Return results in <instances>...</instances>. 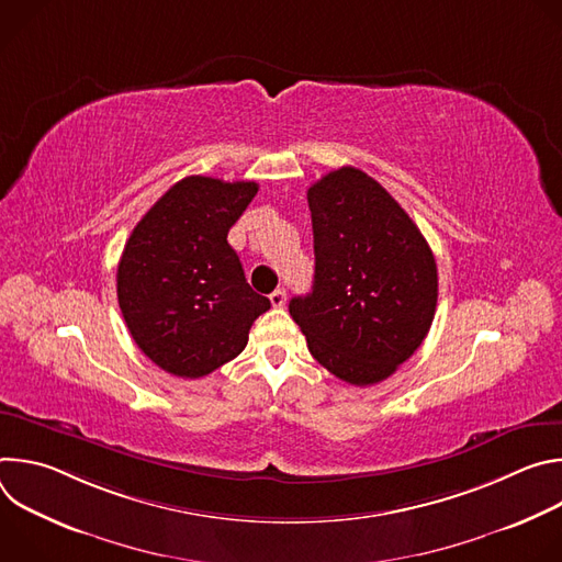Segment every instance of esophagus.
Returning <instances> with one entry per match:
<instances>
[{"label": "esophagus", "instance_id": "obj_1", "mask_svg": "<svg viewBox=\"0 0 562 562\" xmlns=\"http://www.w3.org/2000/svg\"><path fill=\"white\" fill-rule=\"evenodd\" d=\"M269 300H271V304H273L276 308H280V306L286 304V291H284V289H276V291L269 295Z\"/></svg>", "mask_w": 562, "mask_h": 562}]
</instances>
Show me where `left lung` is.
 <instances>
[{
	"mask_svg": "<svg viewBox=\"0 0 562 562\" xmlns=\"http://www.w3.org/2000/svg\"><path fill=\"white\" fill-rule=\"evenodd\" d=\"M306 200L315 276L289 313L327 371L356 386L375 384L429 334L436 258L407 211L360 169L327 173Z\"/></svg>",
	"mask_w": 562,
	"mask_h": 562,
	"instance_id": "8db88e82",
	"label": "left lung"
}]
</instances>
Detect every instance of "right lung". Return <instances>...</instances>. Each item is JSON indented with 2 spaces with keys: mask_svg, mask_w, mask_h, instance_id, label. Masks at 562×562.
I'll return each mask as SVG.
<instances>
[{
  "mask_svg": "<svg viewBox=\"0 0 562 562\" xmlns=\"http://www.w3.org/2000/svg\"><path fill=\"white\" fill-rule=\"evenodd\" d=\"M256 193V182L189 176L126 239L117 302L135 345L159 369L191 380L215 371L243 353L256 317L271 308L226 243Z\"/></svg>",
  "mask_w": 562,
  "mask_h": 562,
  "instance_id": "1",
  "label": "right lung"
}]
</instances>
